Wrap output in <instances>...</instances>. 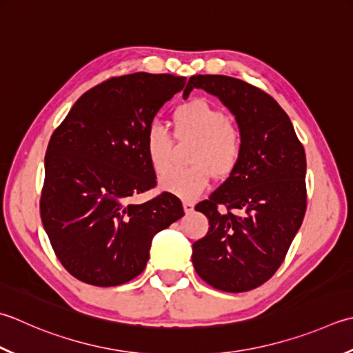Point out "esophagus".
I'll return each mask as SVG.
<instances>
[{"instance_id":"34e87169","label":"esophagus","mask_w":353,"mask_h":353,"mask_svg":"<svg viewBox=\"0 0 353 353\" xmlns=\"http://www.w3.org/2000/svg\"><path fill=\"white\" fill-rule=\"evenodd\" d=\"M183 210L186 214L192 212V210H194V203L190 202V200H183Z\"/></svg>"}]
</instances>
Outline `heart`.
<instances>
[{
  "instance_id": "b5f03b06",
  "label": "heart",
  "mask_w": 353,
  "mask_h": 353,
  "mask_svg": "<svg viewBox=\"0 0 353 353\" xmlns=\"http://www.w3.org/2000/svg\"><path fill=\"white\" fill-rule=\"evenodd\" d=\"M174 136L179 141L192 139L190 167L166 170L171 163L172 137L162 125H151L145 136L151 167L162 174L161 186L172 194L194 199L210 183L211 172L219 179L230 177L243 156V139L225 110L205 99L181 103L172 113Z\"/></svg>"
}]
</instances>
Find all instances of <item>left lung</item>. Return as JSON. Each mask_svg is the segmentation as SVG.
Segmentation results:
<instances>
[{
  "label": "left lung",
  "mask_w": 353,
  "mask_h": 353,
  "mask_svg": "<svg viewBox=\"0 0 353 353\" xmlns=\"http://www.w3.org/2000/svg\"><path fill=\"white\" fill-rule=\"evenodd\" d=\"M203 88L236 116L243 156L200 202L210 230L192 245L199 277L225 292H246L277 272L305 219L306 154L292 122L263 90L223 74L191 76L183 98Z\"/></svg>",
  "instance_id": "1"
}]
</instances>
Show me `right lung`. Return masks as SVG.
Segmentation results:
<instances>
[{
    "label": "right lung",
    "mask_w": 353,
    "mask_h": 353,
    "mask_svg": "<svg viewBox=\"0 0 353 353\" xmlns=\"http://www.w3.org/2000/svg\"><path fill=\"white\" fill-rule=\"evenodd\" d=\"M183 76H114L81 96L48 141L39 212L61 265L88 285H123L139 275L154 234L183 217L171 192L134 205L156 186L145 136Z\"/></svg>",
    "instance_id": "1"
}]
</instances>
